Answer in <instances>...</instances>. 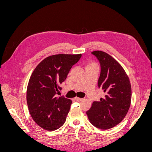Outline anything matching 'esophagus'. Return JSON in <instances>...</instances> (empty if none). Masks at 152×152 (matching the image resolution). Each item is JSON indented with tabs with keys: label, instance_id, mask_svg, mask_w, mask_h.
I'll list each match as a JSON object with an SVG mask.
<instances>
[{
	"label": "esophagus",
	"instance_id": "esophagus-1",
	"mask_svg": "<svg viewBox=\"0 0 152 152\" xmlns=\"http://www.w3.org/2000/svg\"><path fill=\"white\" fill-rule=\"evenodd\" d=\"M75 99L76 101H77V102H80V101H82L83 99H82V98H80L75 97Z\"/></svg>",
	"mask_w": 152,
	"mask_h": 152
}]
</instances>
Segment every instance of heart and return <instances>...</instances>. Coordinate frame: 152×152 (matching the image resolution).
I'll return each instance as SVG.
<instances>
[{
	"label": "heart",
	"instance_id": "b5f03b06",
	"mask_svg": "<svg viewBox=\"0 0 152 152\" xmlns=\"http://www.w3.org/2000/svg\"><path fill=\"white\" fill-rule=\"evenodd\" d=\"M90 64H93V63H90Z\"/></svg>",
	"mask_w": 152,
	"mask_h": 152
}]
</instances>
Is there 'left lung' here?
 I'll use <instances>...</instances> for the list:
<instances>
[{"instance_id":"left-lung-1","label":"left lung","mask_w":152,"mask_h":152,"mask_svg":"<svg viewBox=\"0 0 152 152\" xmlns=\"http://www.w3.org/2000/svg\"><path fill=\"white\" fill-rule=\"evenodd\" d=\"M92 54L101 66L98 87L105 96L99 102H94L86 112L90 122L100 129L117 126L126 117L131 102V86L125 70L110 55L101 50Z\"/></svg>"}]
</instances>
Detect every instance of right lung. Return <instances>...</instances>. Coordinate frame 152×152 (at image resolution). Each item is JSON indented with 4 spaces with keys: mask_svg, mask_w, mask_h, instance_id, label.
I'll return each instance as SVG.
<instances>
[{
    "mask_svg": "<svg viewBox=\"0 0 152 152\" xmlns=\"http://www.w3.org/2000/svg\"><path fill=\"white\" fill-rule=\"evenodd\" d=\"M82 54H55L45 58L35 68L27 86L26 102L35 122L47 131H54L65 123L72 100L56 97L71 68Z\"/></svg>",
    "mask_w": 152,
    "mask_h": 152,
    "instance_id": "add662e5",
    "label": "right lung"
}]
</instances>
